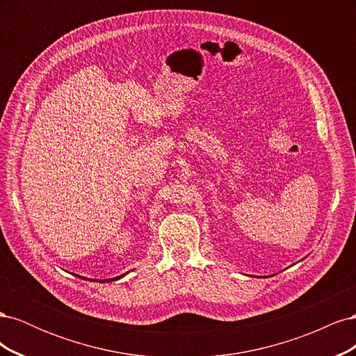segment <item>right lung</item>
I'll use <instances>...</instances> for the list:
<instances>
[{"label":"right lung","instance_id":"right-lung-1","mask_svg":"<svg viewBox=\"0 0 356 356\" xmlns=\"http://www.w3.org/2000/svg\"><path fill=\"white\" fill-rule=\"evenodd\" d=\"M126 275V273H124ZM124 275H120V276H117V277H111V279H98V281H96V282H113V281H117V279H122ZM80 277V276H79ZM83 279H86V277H83Z\"/></svg>","mask_w":356,"mask_h":356}]
</instances>
